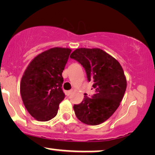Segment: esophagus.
I'll return each instance as SVG.
<instances>
[{"mask_svg": "<svg viewBox=\"0 0 155 155\" xmlns=\"http://www.w3.org/2000/svg\"><path fill=\"white\" fill-rule=\"evenodd\" d=\"M72 92H73V91H72V90H69V91H66V92H65V93H66L67 96H70V95L71 94Z\"/></svg>", "mask_w": 155, "mask_h": 155, "instance_id": "obj_1", "label": "esophagus"}]
</instances>
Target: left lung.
I'll return each instance as SVG.
<instances>
[{
  "instance_id": "8db88e82",
  "label": "left lung",
  "mask_w": 155,
  "mask_h": 155,
  "mask_svg": "<svg viewBox=\"0 0 155 155\" xmlns=\"http://www.w3.org/2000/svg\"><path fill=\"white\" fill-rule=\"evenodd\" d=\"M70 57L82 65L95 92L92 98L84 94L82 102L73 106L75 116L85 124H100L113 115L124 97L127 86L124 70L100 48H77Z\"/></svg>"
}]
</instances>
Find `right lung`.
I'll return each mask as SVG.
<instances>
[{
    "mask_svg": "<svg viewBox=\"0 0 155 155\" xmlns=\"http://www.w3.org/2000/svg\"><path fill=\"white\" fill-rule=\"evenodd\" d=\"M71 49L55 47L36 56L25 70L20 83V94L29 114L39 121L56 116L65 98L62 73Z\"/></svg>",
    "mask_w": 155,
    "mask_h": 155,
    "instance_id": "add662e5",
    "label": "right lung"
}]
</instances>
